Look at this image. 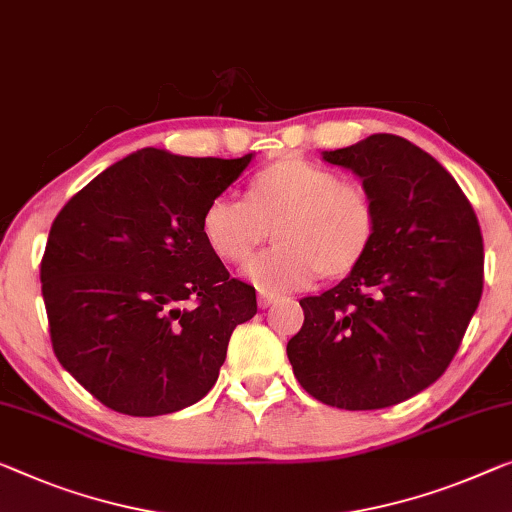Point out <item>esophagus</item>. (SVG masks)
Listing matches in <instances>:
<instances>
[{
  "instance_id": "1",
  "label": "esophagus",
  "mask_w": 512,
  "mask_h": 512,
  "mask_svg": "<svg viewBox=\"0 0 512 512\" xmlns=\"http://www.w3.org/2000/svg\"><path fill=\"white\" fill-rule=\"evenodd\" d=\"M257 303H259V308L262 310H266L269 308L271 303H276V296H271V294H259V299H257Z\"/></svg>"
}]
</instances>
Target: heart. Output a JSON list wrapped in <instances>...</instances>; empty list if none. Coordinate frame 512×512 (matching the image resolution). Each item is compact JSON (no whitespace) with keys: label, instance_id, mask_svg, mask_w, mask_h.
<instances>
[{"label":"heart","instance_id":"obj_1","mask_svg":"<svg viewBox=\"0 0 512 512\" xmlns=\"http://www.w3.org/2000/svg\"><path fill=\"white\" fill-rule=\"evenodd\" d=\"M278 246L257 257L248 278L266 294L308 287L317 273L342 278L375 246L379 211L363 183L345 181L331 167L282 158L248 183L246 202L216 197L202 216V236L225 264H248L269 239Z\"/></svg>","mask_w":512,"mask_h":512}]
</instances>
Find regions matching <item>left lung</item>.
Listing matches in <instances>:
<instances>
[{
	"label": "left lung",
	"instance_id": "8db88e82",
	"mask_svg": "<svg viewBox=\"0 0 512 512\" xmlns=\"http://www.w3.org/2000/svg\"><path fill=\"white\" fill-rule=\"evenodd\" d=\"M375 197V246L356 271L301 299L294 377L338 409H384L444 375L483 294V236L457 181L427 151L377 133L324 151Z\"/></svg>",
	"mask_w": 512,
	"mask_h": 512
}]
</instances>
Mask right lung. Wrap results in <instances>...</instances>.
Here are the masks:
<instances>
[{"label":"right lung","mask_w":512,"mask_h":512,"mask_svg":"<svg viewBox=\"0 0 512 512\" xmlns=\"http://www.w3.org/2000/svg\"><path fill=\"white\" fill-rule=\"evenodd\" d=\"M250 160L147 147L57 213L41 262L52 349L105 407L163 416L216 384L257 299L209 250L202 216Z\"/></svg>","instance_id":"obj_1"}]
</instances>
